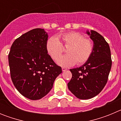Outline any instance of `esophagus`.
<instances>
[{
    "label": "esophagus",
    "instance_id": "obj_1",
    "mask_svg": "<svg viewBox=\"0 0 121 121\" xmlns=\"http://www.w3.org/2000/svg\"><path fill=\"white\" fill-rule=\"evenodd\" d=\"M67 70V68H65V67H62V71H65Z\"/></svg>",
    "mask_w": 121,
    "mask_h": 121
}]
</instances>
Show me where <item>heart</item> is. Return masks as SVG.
Returning a JSON list of instances; mask_svg holds the SVG:
<instances>
[{
	"label": "heart",
	"mask_w": 121,
	"mask_h": 121,
	"mask_svg": "<svg viewBox=\"0 0 121 121\" xmlns=\"http://www.w3.org/2000/svg\"><path fill=\"white\" fill-rule=\"evenodd\" d=\"M59 37L62 43L56 37H50L46 43L48 54L54 60H57L63 52V45L67 47V54L58 58L59 65L63 67H70L76 63L82 65L89 59L93 51V43L90 39H86L84 35L76 31L64 33Z\"/></svg>",
	"instance_id": "obj_1"
}]
</instances>
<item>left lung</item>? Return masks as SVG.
Returning <instances> with one entry per match:
<instances>
[{
  "label": "left lung",
  "mask_w": 121,
  "mask_h": 121,
  "mask_svg": "<svg viewBox=\"0 0 121 121\" xmlns=\"http://www.w3.org/2000/svg\"><path fill=\"white\" fill-rule=\"evenodd\" d=\"M86 33L94 42L93 51L83 65L70 69L72 78L68 83L69 90L81 99L93 98L102 90L112 64L110 47L103 36L93 30Z\"/></svg>",
  "instance_id": "left-lung-1"
}]
</instances>
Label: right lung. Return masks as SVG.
<instances>
[{"label": "right lung", "mask_w": 121, "mask_h": 121, "mask_svg": "<svg viewBox=\"0 0 121 121\" xmlns=\"http://www.w3.org/2000/svg\"><path fill=\"white\" fill-rule=\"evenodd\" d=\"M48 37L44 29L31 30L14 40L8 54L13 83L21 95L31 100L47 95L62 73L61 67L46 50Z\"/></svg>", "instance_id": "add662e5"}]
</instances>
